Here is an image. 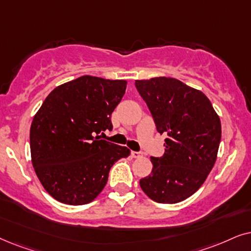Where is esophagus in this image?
I'll return each instance as SVG.
<instances>
[{"label":"esophagus","mask_w":251,"mask_h":251,"mask_svg":"<svg viewBox=\"0 0 251 251\" xmlns=\"http://www.w3.org/2000/svg\"><path fill=\"white\" fill-rule=\"evenodd\" d=\"M131 156L133 157V158H140V157H142V153L138 152V151H132Z\"/></svg>","instance_id":"1"}]
</instances>
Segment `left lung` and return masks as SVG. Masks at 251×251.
Here are the masks:
<instances>
[{
	"label": "left lung",
	"instance_id": "obj_1",
	"mask_svg": "<svg viewBox=\"0 0 251 251\" xmlns=\"http://www.w3.org/2000/svg\"><path fill=\"white\" fill-rule=\"evenodd\" d=\"M135 86L165 134V152L151 157L152 171L140 180L146 195L158 203L181 202L205 181L217 159L222 124L210 100L178 79L157 76Z\"/></svg>",
	"mask_w": 251,
	"mask_h": 251
}]
</instances>
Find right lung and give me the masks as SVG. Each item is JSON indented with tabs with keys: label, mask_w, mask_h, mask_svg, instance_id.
Segmentation results:
<instances>
[{
	"label": "right lung",
	"mask_w": 251,
	"mask_h": 251,
	"mask_svg": "<svg viewBox=\"0 0 251 251\" xmlns=\"http://www.w3.org/2000/svg\"><path fill=\"white\" fill-rule=\"evenodd\" d=\"M126 85V80L82 75L56 87L35 113L29 131L32 164L43 188L58 202L94 201L111 166L131 153L95 136L112 129L111 113Z\"/></svg>",
	"instance_id": "right-lung-1"
}]
</instances>
